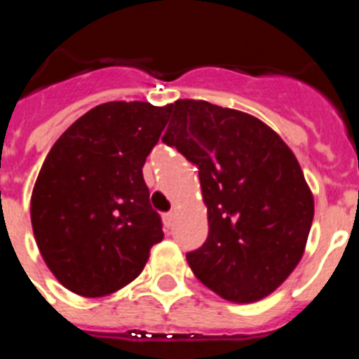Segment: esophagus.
<instances>
[{
	"mask_svg": "<svg viewBox=\"0 0 359 359\" xmlns=\"http://www.w3.org/2000/svg\"><path fill=\"white\" fill-rule=\"evenodd\" d=\"M163 224H165V227H173V224H175V214H173V212L163 214Z\"/></svg>",
	"mask_w": 359,
	"mask_h": 359,
	"instance_id": "esophagus-1",
	"label": "esophagus"
}]
</instances>
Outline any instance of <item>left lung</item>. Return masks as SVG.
Listing matches in <instances>:
<instances>
[{
    "label": "left lung",
    "mask_w": 359,
    "mask_h": 359,
    "mask_svg": "<svg viewBox=\"0 0 359 359\" xmlns=\"http://www.w3.org/2000/svg\"><path fill=\"white\" fill-rule=\"evenodd\" d=\"M163 134L196 163L207 205V242L186 255L191 272L236 304L268 296L306 250L315 203L285 141L253 115L205 100H177Z\"/></svg>",
    "instance_id": "8db88e82"
}]
</instances>
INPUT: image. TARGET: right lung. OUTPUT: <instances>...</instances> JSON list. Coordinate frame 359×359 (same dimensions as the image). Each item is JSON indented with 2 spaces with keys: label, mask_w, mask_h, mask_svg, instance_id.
<instances>
[{
  "label": "right lung",
  "mask_w": 359,
  "mask_h": 359,
  "mask_svg": "<svg viewBox=\"0 0 359 359\" xmlns=\"http://www.w3.org/2000/svg\"><path fill=\"white\" fill-rule=\"evenodd\" d=\"M169 106L100 104L53 143L31 196L42 259L76 294L100 298L134 281L163 238L143 165Z\"/></svg>",
  "instance_id": "1"
}]
</instances>
